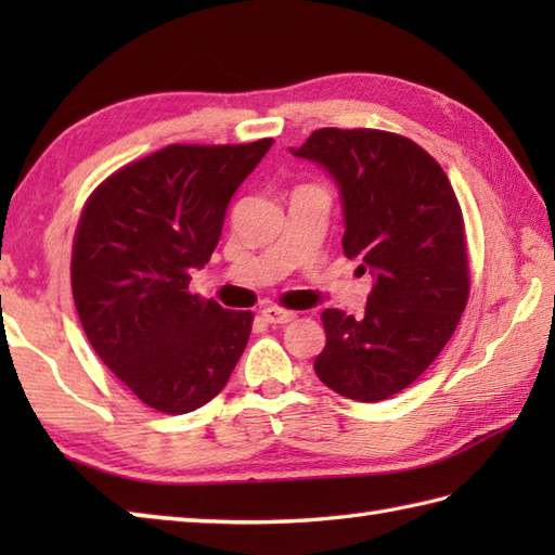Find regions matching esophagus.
Listing matches in <instances>:
<instances>
[{"label":"esophagus","instance_id":"1","mask_svg":"<svg viewBox=\"0 0 555 555\" xmlns=\"http://www.w3.org/2000/svg\"><path fill=\"white\" fill-rule=\"evenodd\" d=\"M262 317H264V322H269V324H288V322L296 320V312L281 310V308H274V305H271V308L262 310Z\"/></svg>","mask_w":555,"mask_h":555}]
</instances>
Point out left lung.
Here are the masks:
<instances>
[{"label": "left lung", "mask_w": 555, "mask_h": 555, "mask_svg": "<svg viewBox=\"0 0 555 555\" xmlns=\"http://www.w3.org/2000/svg\"><path fill=\"white\" fill-rule=\"evenodd\" d=\"M291 155L332 176L344 207V253L374 279L362 320L322 312L326 346L314 372L360 403L391 398L436 360L467 305L457 197L439 162L396 133L320 128Z\"/></svg>", "instance_id": "left-lung-1"}]
</instances>
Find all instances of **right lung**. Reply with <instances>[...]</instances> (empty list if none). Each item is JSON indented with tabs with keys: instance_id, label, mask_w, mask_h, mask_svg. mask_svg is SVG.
<instances>
[{
	"instance_id": "1",
	"label": "right lung",
	"mask_w": 555,
	"mask_h": 555,
	"mask_svg": "<svg viewBox=\"0 0 555 555\" xmlns=\"http://www.w3.org/2000/svg\"><path fill=\"white\" fill-rule=\"evenodd\" d=\"M271 143L169 145L112 173L80 215L70 257L80 324L100 360L167 415L209 403L250 338L253 312L223 310L188 284Z\"/></svg>"
}]
</instances>
